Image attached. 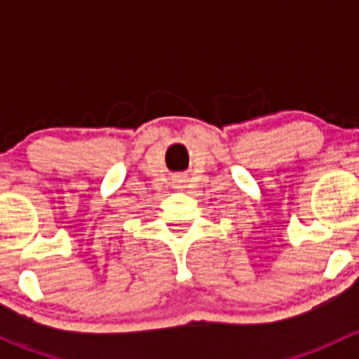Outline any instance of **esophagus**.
Instances as JSON below:
<instances>
[{"label": "esophagus", "mask_w": 359, "mask_h": 359, "mask_svg": "<svg viewBox=\"0 0 359 359\" xmlns=\"http://www.w3.org/2000/svg\"><path fill=\"white\" fill-rule=\"evenodd\" d=\"M180 179H182V177H177L175 180H177V182H182V180H180Z\"/></svg>", "instance_id": "obj_1"}]
</instances>
